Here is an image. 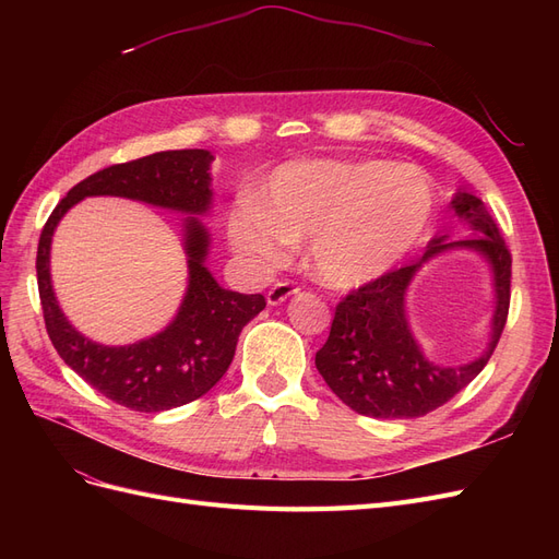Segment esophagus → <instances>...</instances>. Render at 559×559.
Instances as JSON below:
<instances>
[{"label":"esophagus","mask_w":559,"mask_h":559,"mask_svg":"<svg viewBox=\"0 0 559 559\" xmlns=\"http://www.w3.org/2000/svg\"><path fill=\"white\" fill-rule=\"evenodd\" d=\"M298 292H300V289H298V286H296L294 282H277V284L270 286V292L265 294L267 306H280V302H284L286 298L298 294Z\"/></svg>","instance_id":"esophagus-1"}]
</instances>
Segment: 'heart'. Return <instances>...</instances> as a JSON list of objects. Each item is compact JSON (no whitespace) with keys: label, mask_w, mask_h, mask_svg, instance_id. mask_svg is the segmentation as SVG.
Masks as SVG:
<instances>
[{"label":"heart","mask_w":559,"mask_h":559,"mask_svg":"<svg viewBox=\"0 0 559 559\" xmlns=\"http://www.w3.org/2000/svg\"><path fill=\"white\" fill-rule=\"evenodd\" d=\"M436 195L415 165L312 158L277 167L265 207L242 200L230 212L235 249L261 270L289 261L310 240L312 273L335 289H354L394 270L425 240Z\"/></svg>","instance_id":"b5f03b06"}]
</instances>
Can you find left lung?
Wrapping results in <instances>:
<instances>
[{
	"label": "left lung",
	"mask_w": 559,
	"mask_h": 559,
	"mask_svg": "<svg viewBox=\"0 0 559 559\" xmlns=\"http://www.w3.org/2000/svg\"><path fill=\"white\" fill-rule=\"evenodd\" d=\"M473 238L443 242L433 238L417 263L389 270L361 284L335 306L329 341L317 352L321 378L354 413L382 419H413L441 408L476 378L503 333L511 306V251L485 202L471 193H456L450 202ZM450 246H468L486 253L496 273L498 310L488 349L471 365H431L409 333L404 319V292L416 267L433 252Z\"/></svg>",
	"instance_id": "obj_1"
}]
</instances>
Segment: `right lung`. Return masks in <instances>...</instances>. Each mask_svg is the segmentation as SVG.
Segmentation results:
<instances>
[{
  "label": "right lung",
  "instance_id": "1",
  "mask_svg": "<svg viewBox=\"0 0 559 559\" xmlns=\"http://www.w3.org/2000/svg\"><path fill=\"white\" fill-rule=\"evenodd\" d=\"M212 154L205 148L160 151L105 167L79 181L50 212L37 247V284L44 324L62 361L99 394L138 413L179 408L205 396L224 378L240 331L265 308L261 294L218 286L205 267L210 238L195 216L186 222L189 292L163 333L128 347H105L83 337L58 308L50 286V238L64 212L88 195H121L186 214L207 212Z\"/></svg>",
  "mask_w": 559,
  "mask_h": 559
}]
</instances>
